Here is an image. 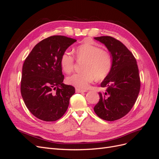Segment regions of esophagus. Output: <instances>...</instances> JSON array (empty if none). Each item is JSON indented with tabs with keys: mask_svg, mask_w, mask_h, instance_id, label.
Returning <instances> with one entry per match:
<instances>
[{
	"mask_svg": "<svg viewBox=\"0 0 159 159\" xmlns=\"http://www.w3.org/2000/svg\"><path fill=\"white\" fill-rule=\"evenodd\" d=\"M85 91H86V90L80 89H78V88L75 89V92L76 93H84V92H85Z\"/></svg>",
	"mask_w": 159,
	"mask_h": 159,
	"instance_id": "obj_1",
	"label": "esophagus"
}]
</instances>
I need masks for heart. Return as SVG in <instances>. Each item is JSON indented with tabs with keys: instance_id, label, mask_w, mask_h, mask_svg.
<instances>
[{
	"instance_id": "obj_1",
	"label": "heart",
	"mask_w": 159,
	"mask_h": 159,
	"mask_svg": "<svg viewBox=\"0 0 159 159\" xmlns=\"http://www.w3.org/2000/svg\"><path fill=\"white\" fill-rule=\"evenodd\" d=\"M78 60H85L84 71L68 77L69 85L80 89H87L95 78L98 80L105 79L109 74L113 66V57L111 53L92 40H85L74 50ZM61 68L65 73L70 74L74 70L75 57L71 52L65 51L60 57Z\"/></svg>"
}]
</instances>
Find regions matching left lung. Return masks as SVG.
Masks as SVG:
<instances>
[{
    "label": "left lung",
    "instance_id": "8db88e82",
    "mask_svg": "<svg viewBox=\"0 0 159 159\" xmlns=\"http://www.w3.org/2000/svg\"><path fill=\"white\" fill-rule=\"evenodd\" d=\"M107 48L113 57L109 74L101 84L105 88L99 92L94 111L105 121H113L126 115L135 103L141 88L135 57L121 42L111 36L94 38Z\"/></svg>",
    "mask_w": 159,
    "mask_h": 159
}]
</instances>
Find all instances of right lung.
<instances>
[{"mask_svg": "<svg viewBox=\"0 0 159 159\" xmlns=\"http://www.w3.org/2000/svg\"><path fill=\"white\" fill-rule=\"evenodd\" d=\"M77 40L64 36H52L34 47L22 66L20 91L26 107L36 117L55 121L68 109L75 93L63 84L61 54Z\"/></svg>", "mask_w": 159, "mask_h": 159, "instance_id": "obj_1", "label": "right lung"}]
</instances>
